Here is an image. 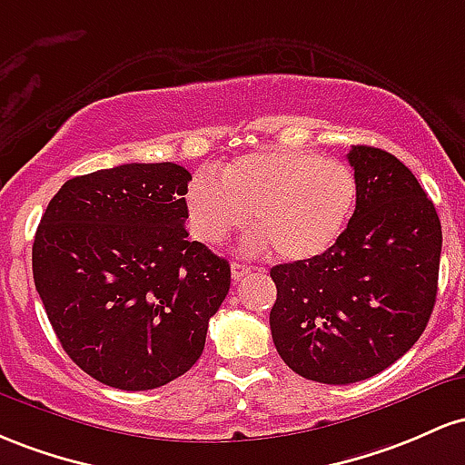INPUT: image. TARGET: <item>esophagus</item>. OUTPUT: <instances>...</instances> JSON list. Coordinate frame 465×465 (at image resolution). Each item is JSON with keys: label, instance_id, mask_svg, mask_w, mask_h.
<instances>
[{"label": "esophagus", "instance_id": "1", "mask_svg": "<svg viewBox=\"0 0 465 465\" xmlns=\"http://www.w3.org/2000/svg\"><path fill=\"white\" fill-rule=\"evenodd\" d=\"M250 265H246V263H239V261H232V265H231V272H232V279L234 281H239V279H243V276H246L248 272H250Z\"/></svg>", "mask_w": 465, "mask_h": 465}]
</instances>
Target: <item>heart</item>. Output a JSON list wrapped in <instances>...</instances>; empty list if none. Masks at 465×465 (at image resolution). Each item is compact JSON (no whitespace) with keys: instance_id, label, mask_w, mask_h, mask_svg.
Segmentation results:
<instances>
[{"instance_id":"1","label":"heart","mask_w":465,"mask_h":465,"mask_svg":"<svg viewBox=\"0 0 465 465\" xmlns=\"http://www.w3.org/2000/svg\"><path fill=\"white\" fill-rule=\"evenodd\" d=\"M219 183L197 173L186 191L191 232L219 243L246 226L252 246H272L276 257L307 261L327 252L345 232L358 200V180L342 160L310 151L263 149L223 164Z\"/></svg>"}]
</instances>
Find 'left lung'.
Returning a JSON list of instances; mask_svg holds the SVG:
<instances>
[{
    "instance_id": "1",
    "label": "left lung",
    "mask_w": 465,
    "mask_h": 465,
    "mask_svg": "<svg viewBox=\"0 0 465 465\" xmlns=\"http://www.w3.org/2000/svg\"><path fill=\"white\" fill-rule=\"evenodd\" d=\"M356 211L327 252L274 265L270 330L292 371L351 384L415 345L437 299L441 223L409 166L382 149L347 153Z\"/></svg>"
}]
</instances>
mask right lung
Wrapping results in <instances>:
<instances>
[{
    "mask_svg": "<svg viewBox=\"0 0 465 465\" xmlns=\"http://www.w3.org/2000/svg\"><path fill=\"white\" fill-rule=\"evenodd\" d=\"M191 173L120 164L67 180L33 243L35 285L61 347L107 387L147 391L204 351L231 265L189 242Z\"/></svg>",
    "mask_w": 465,
    "mask_h": 465,
    "instance_id": "right-lung-1",
    "label": "right lung"
}]
</instances>
